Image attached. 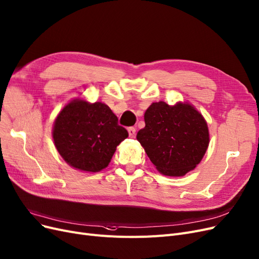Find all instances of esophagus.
<instances>
[{
    "label": "esophagus",
    "mask_w": 259,
    "mask_h": 259,
    "mask_svg": "<svg viewBox=\"0 0 259 259\" xmlns=\"http://www.w3.org/2000/svg\"><path fill=\"white\" fill-rule=\"evenodd\" d=\"M127 132H128V135H130V137H134L135 136V134H136V128L134 127V126H131V127H128L127 128Z\"/></svg>",
    "instance_id": "34e87169"
}]
</instances>
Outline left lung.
Listing matches in <instances>:
<instances>
[{
  "instance_id": "1",
  "label": "left lung",
  "mask_w": 259,
  "mask_h": 259,
  "mask_svg": "<svg viewBox=\"0 0 259 259\" xmlns=\"http://www.w3.org/2000/svg\"><path fill=\"white\" fill-rule=\"evenodd\" d=\"M145 123L137 140L160 174L182 177L200 163L209 146V130L192 105L153 103L145 112Z\"/></svg>"
}]
</instances>
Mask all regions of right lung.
I'll return each instance as SVG.
<instances>
[{
    "instance_id": "obj_1",
    "label": "right lung",
    "mask_w": 259,
    "mask_h": 259,
    "mask_svg": "<svg viewBox=\"0 0 259 259\" xmlns=\"http://www.w3.org/2000/svg\"><path fill=\"white\" fill-rule=\"evenodd\" d=\"M52 137L60 155L76 169L97 172L108 166L117 146L128 137L108 106L74 100L60 111Z\"/></svg>"
}]
</instances>
